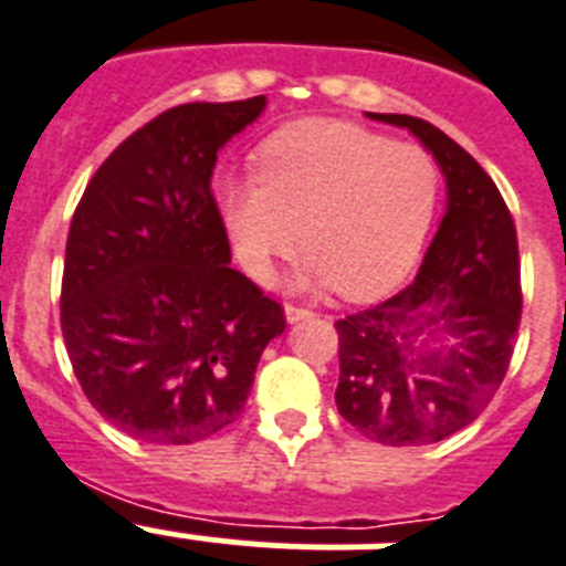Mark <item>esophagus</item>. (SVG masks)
Listing matches in <instances>:
<instances>
[{
	"label": "esophagus",
	"instance_id": "esophagus-1",
	"mask_svg": "<svg viewBox=\"0 0 566 566\" xmlns=\"http://www.w3.org/2000/svg\"><path fill=\"white\" fill-rule=\"evenodd\" d=\"M284 313H287V322H298V319H305V316H311V311L302 305H293V302H287L284 305Z\"/></svg>",
	"mask_w": 566,
	"mask_h": 566
}]
</instances>
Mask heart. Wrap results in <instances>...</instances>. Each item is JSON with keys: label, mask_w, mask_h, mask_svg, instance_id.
Segmentation results:
<instances>
[{"label": "heart", "mask_w": 566, "mask_h": 566, "mask_svg": "<svg viewBox=\"0 0 566 566\" xmlns=\"http://www.w3.org/2000/svg\"><path fill=\"white\" fill-rule=\"evenodd\" d=\"M259 178L221 192L247 273L270 279L298 241L311 273L348 302L386 296L406 279L440 195L429 151L336 120L275 132L259 151Z\"/></svg>", "instance_id": "b5f03b06"}]
</instances>
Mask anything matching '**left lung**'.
Instances as JSON below:
<instances>
[{"instance_id": "obj_1", "label": "left lung", "mask_w": 566, "mask_h": 566, "mask_svg": "<svg viewBox=\"0 0 566 566\" xmlns=\"http://www.w3.org/2000/svg\"><path fill=\"white\" fill-rule=\"evenodd\" d=\"M406 126L446 175L449 210L417 279L336 322L339 415L374 443L429 446L481 415L501 388L521 325V259L495 180L452 137L411 114ZM447 336V345L431 338Z\"/></svg>"}]
</instances>
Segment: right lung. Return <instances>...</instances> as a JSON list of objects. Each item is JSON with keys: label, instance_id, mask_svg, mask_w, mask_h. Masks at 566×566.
Wrapping results in <instances>:
<instances>
[{"label": "right lung", "instance_id": "1", "mask_svg": "<svg viewBox=\"0 0 566 566\" xmlns=\"http://www.w3.org/2000/svg\"><path fill=\"white\" fill-rule=\"evenodd\" d=\"M264 97L184 103L88 180L65 241L60 327L83 394L135 440L187 446L232 426L284 307L230 268L218 149Z\"/></svg>", "mask_w": 566, "mask_h": 566}]
</instances>
